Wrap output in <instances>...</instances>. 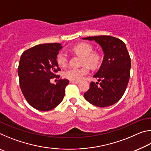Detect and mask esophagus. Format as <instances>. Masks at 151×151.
Returning a JSON list of instances; mask_svg holds the SVG:
<instances>
[{"label":"esophagus","mask_w":151,"mask_h":151,"mask_svg":"<svg viewBox=\"0 0 151 151\" xmlns=\"http://www.w3.org/2000/svg\"><path fill=\"white\" fill-rule=\"evenodd\" d=\"M70 83H74V84H78L79 81H70Z\"/></svg>","instance_id":"obj_1"}]
</instances>
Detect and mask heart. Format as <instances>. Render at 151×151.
I'll return each mask as SVG.
<instances>
[{
	"label": "heart",
	"instance_id": "heart-1",
	"mask_svg": "<svg viewBox=\"0 0 151 151\" xmlns=\"http://www.w3.org/2000/svg\"><path fill=\"white\" fill-rule=\"evenodd\" d=\"M73 50L78 54L83 56L82 63L83 65H90L92 67H96L101 62V56L98 53L93 52V48L92 45L86 42L79 43L73 48ZM68 57L65 51L61 50L57 56V62L61 67L67 65ZM90 72V68L88 65H85L81 68L70 67L65 70L63 73L66 78L70 81H79Z\"/></svg>",
	"mask_w": 151,
	"mask_h": 151
}]
</instances>
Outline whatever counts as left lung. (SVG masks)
Wrapping results in <instances>:
<instances>
[{
	"label": "left lung",
	"instance_id": "left-lung-1",
	"mask_svg": "<svg viewBox=\"0 0 151 151\" xmlns=\"http://www.w3.org/2000/svg\"><path fill=\"white\" fill-rule=\"evenodd\" d=\"M83 39L94 40L102 47L104 55L101 67L93 76L99 78L100 83L91 82L88 91L84 93L85 99L99 107L111 106L121 99L129 83L131 61L126 45L111 36H94Z\"/></svg>",
	"mask_w": 151,
	"mask_h": 151
}]
</instances>
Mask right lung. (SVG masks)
<instances>
[{"mask_svg": "<svg viewBox=\"0 0 151 151\" xmlns=\"http://www.w3.org/2000/svg\"><path fill=\"white\" fill-rule=\"evenodd\" d=\"M63 46L59 43L38 45L22 53L18 75L24 98L33 108L42 111L52 110L63 100L67 79H60L54 85L51 78H59L60 70L57 56Z\"/></svg>", "mask_w": 151, "mask_h": 151, "instance_id": "obj_1", "label": "right lung"}]
</instances>
